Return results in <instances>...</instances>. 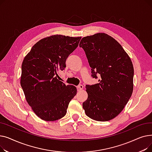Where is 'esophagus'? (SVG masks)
Returning a JSON list of instances; mask_svg holds the SVG:
<instances>
[{
  "instance_id": "esophagus-1",
  "label": "esophagus",
  "mask_w": 152,
  "mask_h": 152,
  "mask_svg": "<svg viewBox=\"0 0 152 152\" xmlns=\"http://www.w3.org/2000/svg\"><path fill=\"white\" fill-rule=\"evenodd\" d=\"M77 90H82L83 89V86L82 84H79L77 86Z\"/></svg>"
}]
</instances>
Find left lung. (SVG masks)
<instances>
[{
  "label": "left lung",
  "mask_w": 152,
  "mask_h": 152,
  "mask_svg": "<svg viewBox=\"0 0 152 152\" xmlns=\"http://www.w3.org/2000/svg\"><path fill=\"white\" fill-rule=\"evenodd\" d=\"M99 83L86 85L88 94L83 107L87 116L107 121L120 113L133 91L134 68L131 58L115 39L105 33L83 37L79 43Z\"/></svg>",
  "instance_id": "left-lung-1"
}]
</instances>
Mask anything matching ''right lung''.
<instances>
[{
    "mask_svg": "<svg viewBox=\"0 0 152 152\" xmlns=\"http://www.w3.org/2000/svg\"><path fill=\"white\" fill-rule=\"evenodd\" d=\"M81 37L53 35L40 40L31 48L21 65V86L29 106L45 121L61 119L66 113L76 87L57 79L66 60Z\"/></svg>",
    "mask_w": 152,
    "mask_h": 152,
    "instance_id": "obj_1",
    "label": "right lung"
}]
</instances>
